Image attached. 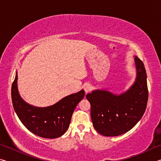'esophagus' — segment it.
I'll use <instances>...</instances> for the list:
<instances>
[{
    "label": "esophagus",
    "instance_id": "34e87169",
    "mask_svg": "<svg viewBox=\"0 0 161 161\" xmlns=\"http://www.w3.org/2000/svg\"><path fill=\"white\" fill-rule=\"evenodd\" d=\"M92 86L90 85V84H85V85L84 86V92H85L86 94H87V93H88V92H90L92 90Z\"/></svg>",
    "mask_w": 161,
    "mask_h": 161
}]
</instances>
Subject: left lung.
Here are the masks:
<instances>
[{"mask_svg":"<svg viewBox=\"0 0 161 161\" xmlns=\"http://www.w3.org/2000/svg\"><path fill=\"white\" fill-rule=\"evenodd\" d=\"M136 77L125 92L117 94L106 89H96L86 98L91 104L93 126L104 136L126 133L142 118L148 98L147 75L143 62L134 57Z\"/></svg>","mask_w":161,"mask_h":161,"instance_id":"1","label":"left lung"}]
</instances>
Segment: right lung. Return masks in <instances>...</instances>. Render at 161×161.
I'll use <instances>...</instances> for the list:
<instances>
[{
	"mask_svg": "<svg viewBox=\"0 0 161 161\" xmlns=\"http://www.w3.org/2000/svg\"><path fill=\"white\" fill-rule=\"evenodd\" d=\"M84 94L81 89L50 107H34L25 102L19 94L17 72L11 89L13 108L19 119L30 131L45 138L60 137L67 131L72 114Z\"/></svg>",
	"mask_w": 161,
	"mask_h": 161,
	"instance_id": "right-lung-1",
	"label": "right lung"
}]
</instances>
